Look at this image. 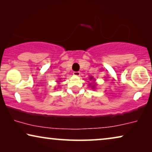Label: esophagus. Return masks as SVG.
<instances>
[{
  "instance_id": "obj_1",
  "label": "esophagus",
  "mask_w": 152,
  "mask_h": 152,
  "mask_svg": "<svg viewBox=\"0 0 152 152\" xmlns=\"http://www.w3.org/2000/svg\"><path fill=\"white\" fill-rule=\"evenodd\" d=\"M73 75L75 76H80V72L75 71V72H73Z\"/></svg>"
}]
</instances>
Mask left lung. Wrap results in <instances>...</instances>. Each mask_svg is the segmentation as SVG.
I'll return each instance as SVG.
<instances>
[{"label":"left lung","mask_w":152,"mask_h":152,"mask_svg":"<svg viewBox=\"0 0 152 152\" xmlns=\"http://www.w3.org/2000/svg\"><path fill=\"white\" fill-rule=\"evenodd\" d=\"M90 80H94V79H93V77H90ZM90 86H91V84H90ZM91 88H95V85H92V86H91Z\"/></svg>","instance_id":"8db88e82"}]
</instances>
